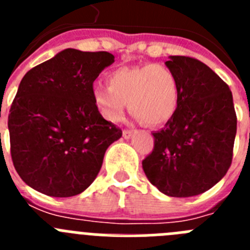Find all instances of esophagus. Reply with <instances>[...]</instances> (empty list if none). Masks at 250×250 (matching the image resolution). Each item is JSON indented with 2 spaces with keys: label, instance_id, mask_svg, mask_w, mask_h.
Masks as SVG:
<instances>
[{
  "label": "esophagus",
  "instance_id": "esophagus-1",
  "mask_svg": "<svg viewBox=\"0 0 250 250\" xmlns=\"http://www.w3.org/2000/svg\"><path fill=\"white\" fill-rule=\"evenodd\" d=\"M134 132H135V130H132V129L124 130V131H123V136L125 139H130L132 135H134Z\"/></svg>",
  "mask_w": 250,
  "mask_h": 250
}]
</instances>
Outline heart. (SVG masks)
<instances>
[{
	"label": "heart",
	"instance_id": "obj_1",
	"mask_svg": "<svg viewBox=\"0 0 250 250\" xmlns=\"http://www.w3.org/2000/svg\"><path fill=\"white\" fill-rule=\"evenodd\" d=\"M106 86L92 90V101L105 120L116 123L125 106L138 120L160 126L173 118L179 105V83L163 63L123 66L106 75Z\"/></svg>",
	"mask_w": 250,
	"mask_h": 250
}]
</instances>
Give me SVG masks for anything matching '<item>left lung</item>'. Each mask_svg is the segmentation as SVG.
I'll return each instance as SVG.
<instances>
[{
    "mask_svg": "<svg viewBox=\"0 0 250 250\" xmlns=\"http://www.w3.org/2000/svg\"><path fill=\"white\" fill-rule=\"evenodd\" d=\"M179 105L143 160L145 175L165 195L188 198L209 190L231 165L237 114L229 86L189 56H170Z\"/></svg>",
    "mask_w": 250,
    "mask_h": 250,
    "instance_id": "obj_1",
    "label": "left lung"
}]
</instances>
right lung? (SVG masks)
Listing matches in <instances>:
<instances>
[{
  "label": "right lung",
  "mask_w": 250,
  "mask_h": 250,
  "mask_svg": "<svg viewBox=\"0 0 250 250\" xmlns=\"http://www.w3.org/2000/svg\"><path fill=\"white\" fill-rule=\"evenodd\" d=\"M106 51L66 48L23 76L8 115L13 167L28 187L56 198L91 185L120 127L92 101L94 81L114 62Z\"/></svg>",
  "instance_id": "obj_1"
}]
</instances>
